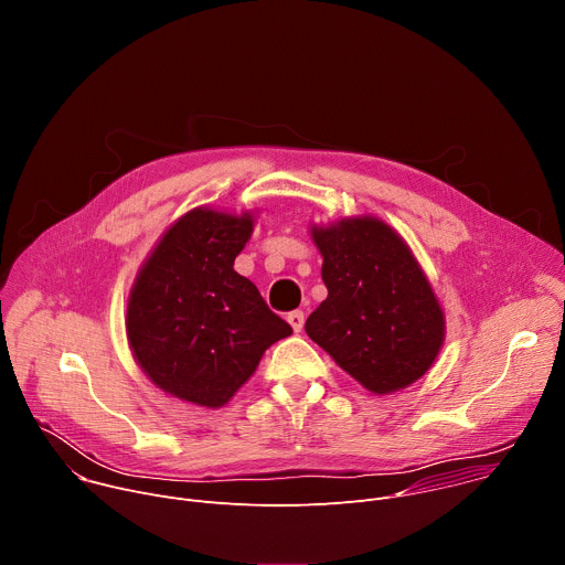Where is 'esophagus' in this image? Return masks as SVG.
Instances as JSON below:
<instances>
[{
  "label": "esophagus",
  "mask_w": 565,
  "mask_h": 565,
  "mask_svg": "<svg viewBox=\"0 0 565 565\" xmlns=\"http://www.w3.org/2000/svg\"><path fill=\"white\" fill-rule=\"evenodd\" d=\"M288 324L292 327V331L295 333H299L301 329H303V312L301 310H292V312H288Z\"/></svg>",
  "instance_id": "obj_1"
}]
</instances>
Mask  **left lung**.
I'll return each instance as SVG.
<instances>
[{"label": "left lung", "mask_w": 565, "mask_h": 565, "mask_svg": "<svg viewBox=\"0 0 565 565\" xmlns=\"http://www.w3.org/2000/svg\"><path fill=\"white\" fill-rule=\"evenodd\" d=\"M329 297L306 319L308 338L366 391L420 380L445 342L443 306L407 241L377 216L310 225Z\"/></svg>", "instance_id": "1"}]
</instances>
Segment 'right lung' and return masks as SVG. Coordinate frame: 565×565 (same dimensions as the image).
<instances>
[{
	"label": "right lung",
	"mask_w": 565,
	"mask_h": 565,
	"mask_svg": "<svg viewBox=\"0 0 565 565\" xmlns=\"http://www.w3.org/2000/svg\"><path fill=\"white\" fill-rule=\"evenodd\" d=\"M255 212L194 207L177 218L140 266L125 329L136 364L160 388L218 409L292 329L257 286L234 270Z\"/></svg>",
	"instance_id": "1"
}]
</instances>
